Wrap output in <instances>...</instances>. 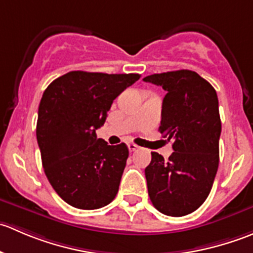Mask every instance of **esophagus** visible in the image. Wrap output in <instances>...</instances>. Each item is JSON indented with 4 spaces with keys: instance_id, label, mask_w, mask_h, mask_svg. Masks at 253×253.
I'll use <instances>...</instances> for the list:
<instances>
[{
    "instance_id": "34e87169",
    "label": "esophagus",
    "mask_w": 253,
    "mask_h": 253,
    "mask_svg": "<svg viewBox=\"0 0 253 253\" xmlns=\"http://www.w3.org/2000/svg\"><path fill=\"white\" fill-rule=\"evenodd\" d=\"M127 147H128L129 152H134V150H137L139 148L138 145L134 144V143H128V144H127Z\"/></svg>"
}]
</instances>
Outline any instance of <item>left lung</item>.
<instances>
[{
    "mask_svg": "<svg viewBox=\"0 0 253 253\" xmlns=\"http://www.w3.org/2000/svg\"><path fill=\"white\" fill-rule=\"evenodd\" d=\"M143 81L168 91L159 131L172 141L174 149L169 160L152 153L144 170L148 195L160 213L187 215L207 200L218 171L221 122L216 91L190 70L150 75Z\"/></svg>",
    "mask_w": 253,
    "mask_h": 253,
    "instance_id": "1",
    "label": "left lung"
}]
</instances>
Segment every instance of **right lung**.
Here are the masks:
<instances>
[{"mask_svg":"<svg viewBox=\"0 0 253 253\" xmlns=\"http://www.w3.org/2000/svg\"><path fill=\"white\" fill-rule=\"evenodd\" d=\"M139 78L137 73L72 71L45 89L38 111V144L48 182L70 206L98 209L116 197L128 148L96 138V129L112 101Z\"/></svg>","mask_w":253,"mask_h":253,"instance_id":"1","label":"right lung"}]
</instances>
